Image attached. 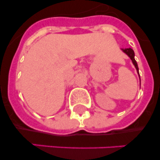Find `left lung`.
Listing matches in <instances>:
<instances>
[{
	"label": "left lung",
	"mask_w": 160,
	"mask_h": 160,
	"mask_svg": "<svg viewBox=\"0 0 160 160\" xmlns=\"http://www.w3.org/2000/svg\"><path fill=\"white\" fill-rule=\"evenodd\" d=\"M122 49V51L124 52L125 53H127V54L130 57V58L131 59V61H132V62L133 64L135 65V68H136V70L137 71H138V65H137V62H136V61H135V53H134V50H133L131 48H128V49ZM139 74V73H138Z\"/></svg>",
	"instance_id": "obj_1"
}]
</instances>
